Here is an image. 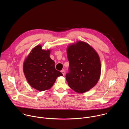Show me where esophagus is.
I'll use <instances>...</instances> for the list:
<instances>
[{
    "label": "esophagus",
    "mask_w": 129,
    "mask_h": 129,
    "mask_svg": "<svg viewBox=\"0 0 129 129\" xmlns=\"http://www.w3.org/2000/svg\"><path fill=\"white\" fill-rule=\"evenodd\" d=\"M61 72H62V74H63V75L65 74V71H64V70H62V71H61Z\"/></svg>",
    "instance_id": "34e87169"
}]
</instances>
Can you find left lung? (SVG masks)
Listing matches in <instances>:
<instances>
[{
	"label": "left lung",
	"instance_id": "8db88e82",
	"mask_svg": "<svg viewBox=\"0 0 129 129\" xmlns=\"http://www.w3.org/2000/svg\"><path fill=\"white\" fill-rule=\"evenodd\" d=\"M69 72L66 75L69 87L78 93L87 92L98 82L101 65L99 56L88 43L77 41L67 48Z\"/></svg>",
	"mask_w": 129,
	"mask_h": 129
}]
</instances>
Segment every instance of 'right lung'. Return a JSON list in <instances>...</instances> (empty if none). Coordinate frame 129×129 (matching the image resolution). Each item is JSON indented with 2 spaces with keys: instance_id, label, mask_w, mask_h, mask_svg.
Here are the masks:
<instances>
[{
  "instance_id": "right-lung-1",
  "label": "right lung",
  "mask_w": 129,
  "mask_h": 129,
  "mask_svg": "<svg viewBox=\"0 0 129 129\" xmlns=\"http://www.w3.org/2000/svg\"><path fill=\"white\" fill-rule=\"evenodd\" d=\"M40 45L32 49L23 63V72L30 86L39 91L50 89L57 78L63 76L55 69L50 57L51 50H43Z\"/></svg>"
}]
</instances>
